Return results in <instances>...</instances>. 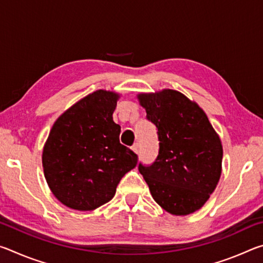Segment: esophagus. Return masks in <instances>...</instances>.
I'll use <instances>...</instances> for the list:
<instances>
[{"label":"esophagus","instance_id":"1","mask_svg":"<svg viewBox=\"0 0 263 263\" xmlns=\"http://www.w3.org/2000/svg\"><path fill=\"white\" fill-rule=\"evenodd\" d=\"M132 151H133V152H135L136 154L139 153V145H138V144L133 145V146H132Z\"/></svg>","mask_w":263,"mask_h":263}]
</instances>
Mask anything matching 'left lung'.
I'll list each match as a JSON object with an SVG mask.
<instances>
[{"label":"left lung","mask_w":263,"mask_h":263,"mask_svg":"<svg viewBox=\"0 0 263 263\" xmlns=\"http://www.w3.org/2000/svg\"><path fill=\"white\" fill-rule=\"evenodd\" d=\"M148 121L158 128L159 155L139 164L154 201L174 216L201 209L221 175L222 145L206 114L173 89L137 95Z\"/></svg>","instance_id":"1"}]
</instances>
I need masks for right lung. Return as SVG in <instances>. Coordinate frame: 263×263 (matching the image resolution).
<instances>
[{
	"mask_svg": "<svg viewBox=\"0 0 263 263\" xmlns=\"http://www.w3.org/2000/svg\"><path fill=\"white\" fill-rule=\"evenodd\" d=\"M121 95L100 89L59 116L43 148V169L60 203L91 211L112 199L138 157L119 142L112 114Z\"/></svg>",
	"mask_w": 263,
	"mask_h": 263,
	"instance_id": "obj_1",
	"label": "right lung"
}]
</instances>
